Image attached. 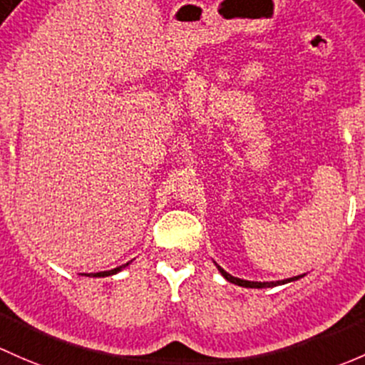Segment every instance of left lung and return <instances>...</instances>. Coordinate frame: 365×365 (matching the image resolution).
Here are the masks:
<instances>
[{
  "instance_id": "left-lung-1",
  "label": "left lung",
  "mask_w": 365,
  "mask_h": 365,
  "mask_svg": "<svg viewBox=\"0 0 365 365\" xmlns=\"http://www.w3.org/2000/svg\"><path fill=\"white\" fill-rule=\"evenodd\" d=\"M218 271H220V274L224 276L227 282L234 283V285H240V287H247V289H267V287H276V285H283V283H289V282H295V279L302 278L304 274L301 276H294V278H287V279H282V282H248V279H241V278H236V276H231L229 273H225L224 269H222L220 266H217Z\"/></svg>"
}]
</instances>
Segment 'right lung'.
<instances>
[{
    "label": "right lung",
    "mask_w": 365,
    "mask_h": 365,
    "mask_svg": "<svg viewBox=\"0 0 365 365\" xmlns=\"http://www.w3.org/2000/svg\"><path fill=\"white\" fill-rule=\"evenodd\" d=\"M125 266H129V262L128 264H124V266H118V267H115V269H112V271H101V273H94V274H86V276H110V274H117L118 271H122V267H125Z\"/></svg>",
    "instance_id": "obj_1"
}]
</instances>
